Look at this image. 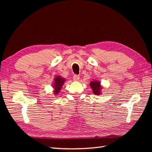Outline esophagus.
Listing matches in <instances>:
<instances>
[{"mask_svg":"<svg viewBox=\"0 0 152 152\" xmlns=\"http://www.w3.org/2000/svg\"><path fill=\"white\" fill-rule=\"evenodd\" d=\"M73 80H74V81H77V80H79L80 77L79 75H74L73 77Z\"/></svg>","mask_w":152,"mask_h":152,"instance_id":"esophagus-1","label":"esophagus"}]
</instances>
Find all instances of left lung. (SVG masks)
Instances as JSON below:
<instances>
[{
  "mask_svg": "<svg viewBox=\"0 0 152 152\" xmlns=\"http://www.w3.org/2000/svg\"><path fill=\"white\" fill-rule=\"evenodd\" d=\"M100 83L99 82L97 81H91L90 83V86L91 87V88L93 89V93L96 95H99L101 94V92L100 90L102 89V87L100 86Z\"/></svg>",
  "mask_w": 152,
  "mask_h": 152,
  "instance_id": "left-lung-1",
  "label": "left lung"
}]
</instances>
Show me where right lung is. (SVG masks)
Returning <instances> with one entry per match:
<instances>
[{"mask_svg": "<svg viewBox=\"0 0 152 152\" xmlns=\"http://www.w3.org/2000/svg\"><path fill=\"white\" fill-rule=\"evenodd\" d=\"M64 82H65V80L61 77H57L55 78L54 83V93L55 94L57 95L59 93V90L61 89L62 86L63 85Z\"/></svg>", "mask_w": 152, "mask_h": 152, "instance_id": "right-lung-1", "label": "right lung"}]
</instances>
